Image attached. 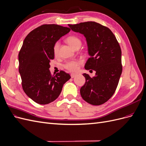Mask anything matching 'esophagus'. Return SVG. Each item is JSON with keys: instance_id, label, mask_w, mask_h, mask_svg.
Returning a JSON list of instances; mask_svg holds the SVG:
<instances>
[{"instance_id": "1", "label": "esophagus", "mask_w": 146, "mask_h": 146, "mask_svg": "<svg viewBox=\"0 0 146 146\" xmlns=\"http://www.w3.org/2000/svg\"><path fill=\"white\" fill-rule=\"evenodd\" d=\"M76 76H77L76 74H70V77H71V78H74Z\"/></svg>"}]
</instances>
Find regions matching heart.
I'll return each mask as SVG.
<instances>
[{
	"instance_id": "b5f03b06",
	"label": "heart",
	"mask_w": 146,
	"mask_h": 146,
	"mask_svg": "<svg viewBox=\"0 0 146 146\" xmlns=\"http://www.w3.org/2000/svg\"><path fill=\"white\" fill-rule=\"evenodd\" d=\"M66 41L72 47L74 48H79L82 44V42L81 39L76 36V35H70L66 38ZM60 43L59 41H56L54 46H53V52L55 56H57L59 54V49H60ZM82 64V61L80 60H72L66 62L64 65L63 67L66 69L70 72H75L78 70L79 66Z\"/></svg>"
}]
</instances>
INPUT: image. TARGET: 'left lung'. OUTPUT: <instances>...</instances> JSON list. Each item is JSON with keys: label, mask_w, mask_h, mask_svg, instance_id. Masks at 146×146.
Wrapping results in <instances>:
<instances>
[{"label": "left lung", "mask_w": 146, "mask_h": 146, "mask_svg": "<svg viewBox=\"0 0 146 146\" xmlns=\"http://www.w3.org/2000/svg\"><path fill=\"white\" fill-rule=\"evenodd\" d=\"M68 25L85 36L90 58L85 68L96 72L92 78L83 74L86 82L80 88L82 98L91 105L103 104L114 94L122 74L121 47L111 30L96 22Z\"/></svg>", "instance_id": "1"}]
</instances>
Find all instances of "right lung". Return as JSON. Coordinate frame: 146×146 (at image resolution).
<instances>
[{"mask_svg": "<svg viewBox=\"0 0 146 146\" xmlns=\"http://www.w3.org/2000/svg\"><path fill=\"white\" fill-rule=\"evenodd\" d=\"M70 28L44 24L27 35L19 53V72L25 93L35 102L48 104L58 98L64 84L70 78L63 70L52 75L50 61L54 59L53 46Z\"/></svg>", "mask_w": 146, "mask_h": 146, "instance_id": "add662e5", "label": "right lung"}]
</instances>
